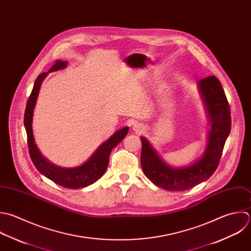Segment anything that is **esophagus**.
Instances as JSON below:
<instances>
[{"mask_svg": "<svg viewBox=\"0 0 251 251\" xmlns=\"http://www.w3.org/2000/svg\"><path fill=\"white\" fill-rule=\"evenodd\" d=\"M133 129L135 131H137V132H140V131H142L144 129V126L142 124H140V123H136V124H134Z\"/></svg>", "mask_w": 251, "mask_h": 251, "instance_id": "obj_1", "label": "esophagus"}]
</instances>
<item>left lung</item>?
I'll return each mask as SVG.
<instances>
[{
  "label": "left lung",
  "instance_id": "obj_1",
  "mask_svg": "<svg viewBox=\"0 0 251 251\" xmlns=\"http://www.w3.org/2000/svg\"><path fill=\"white\" fill-rule=\"evenodd\" d=\"M199 88L207 109L211 129L206 150L198 161L186 167H171L160 158L145 137L141 138L143 171L154 185L167 191H185L209 179L219 165L231 131V109L218 78H203L199 81Z\"/></svg>",
  "mask_w": 251,
  "mask_h": 251
}]
</instances>
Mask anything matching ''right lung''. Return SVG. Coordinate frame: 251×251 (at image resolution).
Instances as JSON below:
<instances>
[{
  "label": "right lung",
  "instance_id": "right-lung-1",
  "mask_svg": "<svg viewBox=\"0 0 251 251\" xmlns=\"http://www.w3.org/2000/svg\"><path fill=\"white\" fill-rule=\"evenodd\" d=\"M67 62L61 60H55L54 64L50 67L49 72L56 71L66 67ZM49 72L41 73L35 83L33 90L28 98L25 113H24V127L27 134V144L29 154L32 159L33 164L37 170L46 176L48 179L51 180L55 184L67 188V189H80L92 185L97 180H99L105 172L109 154L113 148H115L127 135L129 128L124 127L117 132H115L107 141L102 143L99 149L94 152V154L82 165L74 168H62L56 166L50 161H48L39 151L33 137L32 131V116L33 109L37 100L39 90L41 88L42 81L48 75Z\"/></svg>",
  "mask_w": 251,
  "mask_h": 251
}]
</instances>
